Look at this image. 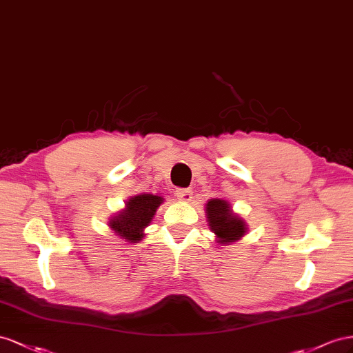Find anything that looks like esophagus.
I'll list each match as a JSON object with an SVG mask.
<instances>
[{
	"label": "esophagus",
	"instance_id": "esophagus-1",
	"mask_svg": "<svg viewBox=\"0 0 353 353\" xmlns=\"http://www.w3.org/2000/svg\"><path fill=\"white\" fill-rule=\"evenodd\" d=\"M176 196L180 201H190V198H192V190H190L189 188H179L176 190Z\"/></svg>",
	"mask_w": 353,
	"mask_h": 353
}]
</instances>
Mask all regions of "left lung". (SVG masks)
I'll return each mask as SVG.
<instances>
[{
    "label": "left lung",
    "mask_w": 353,
    "mask_h": 353,
    "mask_svg": "<svg viewBox=\"0 0 353 353\" xmlns=\"http://www.w3.org/2000/svg\"><path fill=\"white\" fill-rule=\"evenodd\" d=\"M207 217L210 228L220 239L219 243L229 244L245 234V223L239 217L230 214L225 199H211L207 203Z\"/></svg>",
    "instance_id": "obj_1"
}]
</instances>
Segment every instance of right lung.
<instances>
[{
	"instance_id": "obj_1",
	"label": "right lung",
	"mask_w": 353,
	"mask_h": 353,
	"mask_svg": "<svg viewBox=\"0 0 353 353\" xmlns=\"http://www.w3.org/2000/svg\"><path fill=\"white\" fill-rule=\"evenodd\" d=\"M161 203L163 198L157 195H137L128 201L123 213L109 221V226L121 238L137 243L143 238V228L150 223Z\"/></svg>"
}]
</instances>
